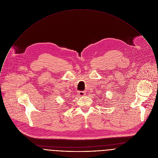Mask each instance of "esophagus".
I'll use <instances>...</instances> for the list:
<instances>
[{
  "instance_id": "esophagus-1",
  "label": "esophagus",
  "mask_w": 158,
  "mask_h": 158,
  "mask_svg": "<svg viewBox=\"0 0 158 158\" xmlns=\"http://www.w3.org/2000/svg\"><path fill=\"white\" fill-rule=\"evenodd\" d=\"M78 94H79V96H84L85 95V93L84 91H79V92L78 93Z\"/></svg>"
}]
</instances>
